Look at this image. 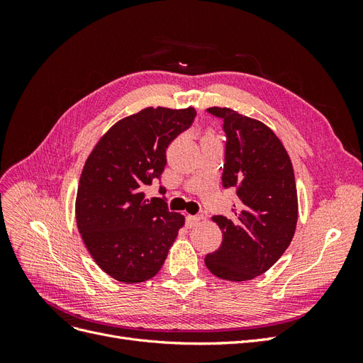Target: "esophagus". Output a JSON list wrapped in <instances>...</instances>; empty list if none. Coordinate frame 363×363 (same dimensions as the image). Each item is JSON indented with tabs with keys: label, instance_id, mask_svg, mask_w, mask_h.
Returning <instances> with one entry per match:
<instances>
[{
	"label": "esophagus",
	"instance_id": "esophagus-1",
	"mask_svg": "<svg viewBox=\"0 0 363 363\" xmlns=\"http://www.w3.org/2000/svg\"><path fill=\"white\" fill-rule=\"evenodd\" d=\"M200 221H201L200 215H189L188 218H186V225H188L189 228H194L200 224Z\"/></svg>",
	"mask_w": 363,
	"mask_h": 363
}]
</instances>
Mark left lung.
I'll use <instances>...</instances> for the list:
<instances>
[{"instance_id": "1", "label": "left lung", "mask_w": 363, "mask_h": 363, "mask_svg": "<svg viewBox=\"0 0 363 363\" xmlns=\"http://www.w3.org/2000/svg\"><path fill=\"white\" fill-rule=\"evenodd\" d=\"M224 121V188H233V216H212L223 242L204 257L213 276L245 281L267 272L289 247L298 219L292 162L281 140L255 118L228 107H208Z\"/></svg>"}]
</instances>
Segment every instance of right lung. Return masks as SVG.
<instances>
[{
    "instance_id": "obj_1",
    "label": "right lung",
    "mask_w": 363,
    "mask_h": 363,
    "mask_svg": "<svg viewBox=\"0 0 363 363\" xmlns=\"http://www.w3.org/2000/svg\"><path fill=\"white\" fill-rule=\"evenodd\" d=\"M195 115L194 107L142 108L108 128L84 162L77 227L96 265L118 281L155 277L184 225L183 215L162 199H145L144 188L160 177L168 145Z\"/></svg>"
}]
</instances>
